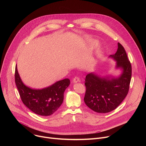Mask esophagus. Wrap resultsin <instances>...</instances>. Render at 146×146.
<instances>
[{"mask_svg":"<svg viewBox=\"0 0 146 146\" xmlns=\"http://www.w3.org/2000/svg\"><path fill=\"white\" fill-rule=\"evenodd\" d=\"M80 82V80L79 79V78H78L77 77H76L73 78V81H72V82L73 83H77V82Z\"/></svg>","mask_w":146,"mask_h":146,"instance_id":"esophagus-1","label":"esophagus"}]
</instances>
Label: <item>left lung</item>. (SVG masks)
Listing matches in <instances>:
<instances>
[{
  "label": "left lung",
  "instance_id": "8db88e82",
  "mask_svg": "<svg viewBox=\"0 0 146 146\" xmlns=\"http://www.w3.org/2000/svg\"><path fill=\"white\" fill-rule=\"evenodd\" d=\"M116 62L115 69L119 75L100 76L92 72L86 77V105L99 113H106L115 109L128 94L132 76V68L123 46L118 43V49L109 56Z\"/></svg>",
  "mask_w": 146,
  "mask_h": 146
}]
</instances>
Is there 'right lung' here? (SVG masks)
<instances>
[{"mask_svg": "<svg viewBox=\"0 0 146 146\" xmlns=\"http://www.w3.org/2000/svg\"><path fill=\"white\" fill-rule=\"evenodd\" d=\"M15 81L23 103L32 112L41 116L51 115L59 109L63 103L65 91L70 84V80L65 78L47 87L32 88L23 82L17 66Z\"/></svg>", "mask_w": 146, "mask_h": 146, "instance_id": "obj_1", "label": "right lung"}]
</instances>
